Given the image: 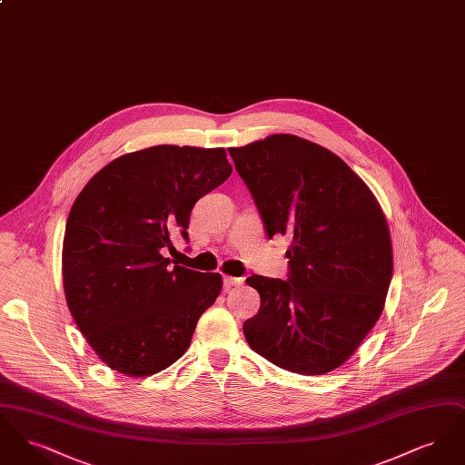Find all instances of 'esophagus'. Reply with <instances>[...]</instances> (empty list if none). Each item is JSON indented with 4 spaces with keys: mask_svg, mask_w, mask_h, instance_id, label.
<instances>
[{
    "mask_svg": "<svg viewBox=\"0 0 465 465\" xmlns=\"http://www.w3.org/2000/svg\"><path fill=\"white\" fill-rule=\"evenodd\" d=\"M223 282H224V289H226V291H230L232 288L241 286L243 282V279L242 277H230V275H226Z\"/></svg>",
    "mask_w": 465,
    "mask_h": 465,
    "instance_id": "1",
    "label": "esophagus"
}]
</instances>
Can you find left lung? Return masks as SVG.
Instances as JSON below:
<instances>
[{
	"mask_svg": "<svg viewBox=\"0 0 465 465\" xmlns=\"http://www.w3.org/2000/svg\"><path fill=\"white\" fill-rule=\"evenodd\" d=\"M265 222L289 235V279L251 275L262 296L243 322L249 347L292 373L340 368L380 319L394 260L368 184L330 150L292 134L228 148Z\"/></svg>",
	"mask_w": 465,
	"mask_h": 465,
	"instance_id": "obj_1",
	"label": "left lung"
}]
</instances>
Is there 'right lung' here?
I'll list each match as a JSON object with an SVG mask.
<instances>
[{
	"mask_svg": "<svg viewBox=\"0 0 465 465\" xmlns=\"http://www.w3.org/2000/svg\"><path fill=\"white\" fill-rule=\"evenodd\" d=\"M232 174L223 148L160 144L118 156L90 179L67 216V309L111 370L150 376L176 362L220 273L171 266L174 235L188 239L197 200Z\"/></svg>",
	"mask_w": 465,
	"mask_h": 465,
	"instance_id": "add662e5",
	"label": "right lung"
}]
</instances>
